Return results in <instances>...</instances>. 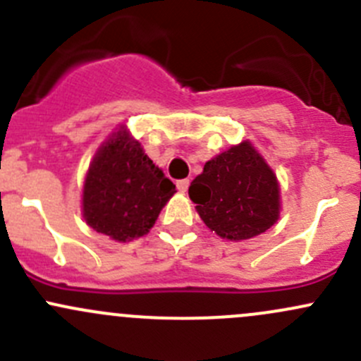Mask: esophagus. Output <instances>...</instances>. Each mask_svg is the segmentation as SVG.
Segmentation results:
<instances>
[{"label": "esophagus", "mask_w": 361, "mask_h": 361, "mask_svg": "<svg viewBox=\"0 0 361 361\" xmlns=\"http://www.w3.org/2000/svg\"><path fill=\"white\" fill-rule=\"evenodd\" d=\"M188 187H190V180H178L176 181V188L180 192H187Z\"/></svg>", "instance_id": "esophagus-1"}]
</instances>
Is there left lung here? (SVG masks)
Listing matches in <instances>:
<instances>
[{
	"label": "left lung",
	"instance_id": "1",
	"mask_svg": "<svg viewBox=\"0 0 361 361\" xmlns=\"http://www.w3.org/2000/svg\"><path fill=\"white\" fill-rule=\"evenodd\" d=\"M188 194L204 224L231 241L262 234L279 216L278 180L248 141L204 164Z\"/></svg>",
	"mask_w": 361,
	"mask_h": 361
}]
</instances>
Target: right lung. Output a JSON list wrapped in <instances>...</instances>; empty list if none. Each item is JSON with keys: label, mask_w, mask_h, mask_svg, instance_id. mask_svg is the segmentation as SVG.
I'll return each mask as SVG.
<instances>
[{"label": "right lung", "mask_w": 361, "mask_h": 361, "mask_svg": "<svg viewBox=\"0 0 361 361\" xmlns=\"http://www.w3.org/2000/svg\"><path fill=\"white\" fill-rule=\"evenodd\" d=\"M176 187L145 155L140 141L118 130L94 157L83 185V218L96 232L120 243L154 227Z\"/></svg>", "instance_id": "add662e5"}]
</instances>
